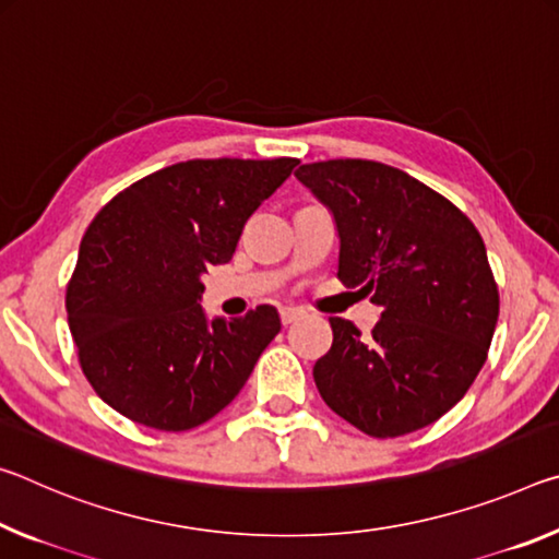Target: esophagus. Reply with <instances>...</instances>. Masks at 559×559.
Segmentation results:
<instances>
[{
    "mask_svg": "<svg viewBox=\"0 0 559 559\" xmlns=\"http://www.w3.org/2000/svg\"><path fill=\"white\" fill-rule=\"evenodd\" d=\"M305 314V309H299V307H282L280 309V317H282V324H292V322H297V319Z\"/></svg>",
    "mask_w": 559,
    "mask_h": 559,
    "instance_id": "34e87169",
    "label": "esophagus"
}]
</instances>
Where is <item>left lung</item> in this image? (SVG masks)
<instances>
[{"label": "left lung", "mask_w": 559, "mask_h": 559, "mask_svg": "<svg viewBox=\"0 0 559 559\" xmlns=\"http://www.w3.org/2000/svg\"><path fill=\"white\" fill-rule=\"evenodd\" d=\"M295 176L334 217L336 277L381 307L369 336L329 317L332 349L314 364L324 404L373 438L433 424L471 389L498 324L480 233L451 200L377 160L307 163Z\"/></svg>", "instance_id": "8db88e82"}]
</instances>
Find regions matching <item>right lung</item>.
<instances>
[{
    "mask_svg": "<svg viewBox=\"0 0 559 559\" xmlns=\"http://www.w3.org/2000/svg\"><path fill=\"white\" fill-rule=\"evenodd\" d=\"M297 158L186 160L118 193L88 225L67 289L79 361L100 399L158 431L219 414L277 332V309L205 314L203 274L233 260L242 227Z\"/></svg>",
    "mask_w": 559,
    "mask_h": 559,
    "instance_id": "1",
    "label": "right lung"
}]
</instances>
